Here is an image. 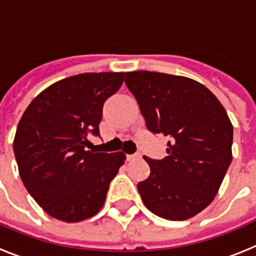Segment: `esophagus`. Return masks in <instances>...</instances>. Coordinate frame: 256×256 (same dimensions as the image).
Segmentation results:
<instances>
[{
	"mask_svg": "<svg viewBox=\"0 0 256 256\" xmlns=\"http://www.w3.org/2000/svg\"><path fill=\"white\" fill-rule=\"evenodd\" d=\"M138 158H141V154H140V152H136V154H132V155H126V159H128V160H133V159H138Z\"/></svg>",
	"mask_w": 256,
	"mask_h": 256,
	"instance_id": "esophagus-1",
	"label": "esophagus"
}]
</instances>
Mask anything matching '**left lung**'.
<instances>
[{"instance_id": "left-lung-1", "label": "left lung", "mask_w": 256, "mask_h": 256, "mask_svg": "<svg viewBox=\"0 0 256 256\" xmlns=\"http://www.w3.org/2000/svg\"><path fill=\"white\" fill-rule=\"evenodd\" d=\"M126 84L148 130L170 137L162 160L144 156L148 180L137 184L144 206L168 220H184L214 200L232 162L234 126L219 100L186 76L126 73Z\"/></svg>"}]
</instances>
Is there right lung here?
<instances>
[{"mask_svg": "<svg viewBox=\"0 0 256 256\" xmlns=\"http://www.w3.org/2000/svg\"><path fill=\"white\" fill-rule=\"evenodd\" d=\"M124 73H83L40 92L22 114L14 154L26 191L48 216L76 223L102 208L126 155L90 150L105 101Z\"/></svg>", "mask_w": 256, "mask_h": 256, "instance_id": "obj_1", "label": "right lung"}]
</instances>
